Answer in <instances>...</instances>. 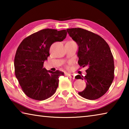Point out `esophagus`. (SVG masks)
I'll return each mask as SVG.
<instances>
[{
  "label": "esophagus",
  "mask_w": 129,
  "mask_h": 129,
  "mask_svg": "<svg viewBox=\"0 0 129 129\" xmlns=\"http://www.w3.org/2000/svg\"><path fill=\"white\" fill-rule=\"evenodd\" d=\"M67 76L68 77H69L70 78H73V79H75V76L73 75H71V74H67Z\"/></svg>",
  "instance_id": "1"
}]
</instances>
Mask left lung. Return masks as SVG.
Wrapping results in <instances>:
<instances>
[{"instance_id":"obj_1","label":"left lung","mask_w":129,"mask_h":129,"mask_svg":"<svg viewBox=\"0 0 129 129\" xmlns=\"http://www.w3.org/2000/svg\"><path fill=\"white\" fill-rule=\"evenodd\" d=\"M67 30L78 46V64L88 68L85 76L75 77L86 82L85 89L78 94L88 100L99 99L109 90L114 77V58L110 47L103 38L89 30L80 28Z\"/></svg>"}]
</instances>
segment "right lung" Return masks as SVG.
Instances as JSON below:
<instances>
[{"label": "right lung", "mask_w": 129, "mask_h": 129, "mask_svg": "<svg viewBox=\"0 0 129 129\" xmlns=\"http://www.w3.org/2000/svg\"><path fill=\"white\" fill-rule=\"evenodd\" d=\"M66 30L44 29L30 35L21 41L14 59L15 73L26 95L30 99L43 101L54 94L62 72H52L43 68L52 44L62 41Z\"/></svg>", "instance_id": "right-lung-1"}]
</instances>
